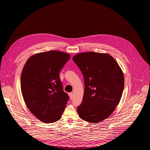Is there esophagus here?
I'll list each match as a JSON object with an SVG mask.
<instances>
[{"label":"esophagus","instance_id":"1","mask_svg":"<svg viewBox=\"0 0 150 150\" xmlns=\"http://www.w3.org/2000/svg\"><path fill=\"white\" fill-rule=\"evenodd\" d=\"M69 97H70V99L71 100L73 99V93H69Z\"/></svg>","mask_w":150,"mask_h":150}]
</instances>
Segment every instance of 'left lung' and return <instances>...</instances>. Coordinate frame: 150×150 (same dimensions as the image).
Instances as JSON below:
<instances>
[{"mask_svg": "<svg viewBox=\"0 0 150 150\" xmlns=\"http://www.w3.org/2000/svg\"><path fill=\"white\" fill-rule=\"evenodd\" d=\"M73 60L83 74L85 84L79 115L88 122H100L111 114L121 100L123 72L108 54L86 52L74 55Z\"/></svg>", "mask_w": 150, "mask_h": 150, "instance_id": "8db88e82", "label": "left lung"}]
</instances>
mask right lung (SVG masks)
Masks as SVG:
<instances>
[{
  "instance_id": "right-lung-1",
  "label": "right lung",
  "mask_w": 150,
  "mask_h": 150,
  "mask_svg": "<svg viewBox=\"0 0 150 150\" xmlns=\"http://www.w3.org/2000/svg\"><path fill=\"white\" fill-rule=\"evenodd\" d=\"M69 54L50 51L30 57L22 69L21 92L26 105L44 123L60 120L69 96L64 91L59 72Z\"/></svg>"
}]
</instances>
